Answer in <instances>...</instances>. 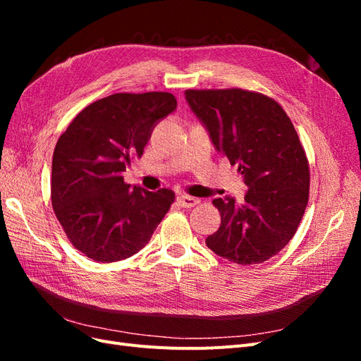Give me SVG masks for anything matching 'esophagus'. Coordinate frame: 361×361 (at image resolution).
I'll use <instances>...</instances> for the list:
<instances>
[{
  "instance_id": "obj_1",
  "label": "esophagus",
  "mask_w": 361,
  "mask_h": 361,
  "mask_svg": "<svg viewBox=\"0 0 361 361\" xmlns=\"http://www.w3.org/2000/svg\"><path fill=\"white\" fill-rule=\"evenodd\" d=\"M178 203L182 207H192L195 204H199L200 200L195 199V197H191V195H187V194H179L178 195Z\"/></svg>"
}]
</instances>
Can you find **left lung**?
Returning <instances> with one entry per match:
<instances>
[{
    "label": "left lung",
    "mask_w": 361,
    "mask_h": 361,
    "mask_svg": "<svg viewBox=\"0 0 361 361\" xmlns=\"http://www.w3.org/2000/svg\"><path fill=\"white\" fill-rule=\"evenodd\" d=\"M185 99L248 188L241 204L231 195L214 199L221 226L206 245L238 265L262 264L290 241L307 206L309 162L297 130L283 108L260 93L187 90Z\"/></svg>",
    "instance_id": "obj_1"
}]
</instances>
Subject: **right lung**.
<instances>
[{
  "label": "right lung",
  "mask_w": 361,
  "mask_h": 361,
  "mask_svg": "<svg viewBox=\"0 0 361 361\" xmlns=\"http://www.w3.org/2000/svg\"><path fill=\"white\" fill-rule=\"evenodd\" d=\"M166 92L114 93L85 106L57 141L51 200L69 241L102 264L143 248L174 200L171 190L130 187L123 171L152 130L176 110Z\"/></svg>",
  "instance_id": "add662e5"
}]
</instances>
